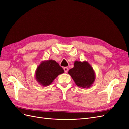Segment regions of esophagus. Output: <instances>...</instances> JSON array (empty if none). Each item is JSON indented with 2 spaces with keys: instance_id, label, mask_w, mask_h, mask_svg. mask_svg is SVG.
<instances>
[{
  "instance_id": "34e87169",
  "label": "esophagus",
  "mask_w": 129,
  "mask_h": 129,
  "mask_svg": "<svg viewBox=\"0 0 129 129\" xmlns=\"http://www.w3.org/2000/svg\"><path fill=\"white\" fill-rule=\"evenodd\" d=\"M68 68H67V67H65V68H64V71H65V73H67V72H68Z\"/></svg>"
}]
</instances>
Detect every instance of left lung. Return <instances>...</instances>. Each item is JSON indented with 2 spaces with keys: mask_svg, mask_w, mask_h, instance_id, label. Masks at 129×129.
<instances>
[{
  "mask_svg": "<svg viewBox=\"0 0 129 129\" xmlns=\"http://www.w3.org/2000/svg\"><path fill=\"white\" fill-rule=\"evenodd\" d=\"M70 75L78 87L90 88L95 80V73L93 68L87 61H75L74 67L69 70Z\"/></svg>",
  "mask_w": 129,
  "mask_h": 129,
  "instance_id": "left-lung-1",
  "label": "left lung"
}]
</instances>
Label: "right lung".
Here are the masks:
<instances>
[{
    "mask_svg": "<svg viewBox=\"0 0 129 129\" xmlns=\"http://www.w3.org/2000/svg\"><path fill=\"white\" fill-rule=\"evenodd\" d=\"M64 71L58 62L53 60L42 61L35 71V80L42 86L50 85L59 75Z\"/></svg>",
    "mask_w": 129,
    "mask_h": 129,
    "instance_id": "obj_1",
    "label": "right lung"
}]
</instances>
